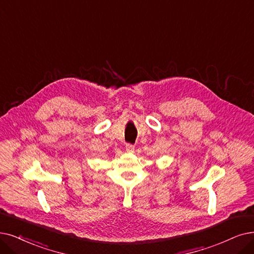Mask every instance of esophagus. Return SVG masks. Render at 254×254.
<instances>
[{"label": "esophagus", "instance_id": "obj_1", "mask_svg": "<svg viewBox=\"0 0 254 254\" xmlns=\"http://www.w3.org/2000/svg\"><path fill=\"white\" fill-rule=\"evenodd\" d=\"M126 151L127 152H133L134 151V146L132 144H126Z\"/></svg>", "mask_w": 254, "mask_h": 254}]
</instances>
